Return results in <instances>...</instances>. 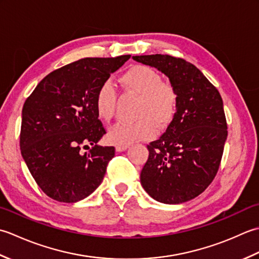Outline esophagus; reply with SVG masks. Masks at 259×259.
Listing matches in <instances>:
<instances>
[{"instance_id": "34e87169", "label": "esophagus", "mask_w": 259, "mask_h": 259, "mask_svg": "<svg viewBox=\"0 0 259 259\" xmlns=\"http://www.w3.org/2000/svg\"><path fill=\"white\" fill-rule=\"evenodd\" d=\"M129 148V145H117L115 146V150H117L118 152H121V151H124Z\"/></svg>"}]
</instances>
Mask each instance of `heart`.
I'll return each instance as SVG.
<instances>
[{
    "label": "heart",
    "mask_w": 259,
    "mask_h": 259,
    "mask_svg": "<svg viewBox=\"0 0 259 259\" xmlns=\"http://www.w3.org/2000/svg\"><path fill=\"white\" fill-rule=\"evenodd\" d=\"M120 82L126 90L140 97L137 118L134 122H118L109 130V139L117 145H130L148 140L159 129L167 128L172 122L178 110V92L175 88L162 82L161 75L147 65H134L121 75ZM117 91L110 81L99 88L96 95L98 117L110 122L115 112Z\"/></svg>",
    "instance_id": "heart-1"
}]
</instances>
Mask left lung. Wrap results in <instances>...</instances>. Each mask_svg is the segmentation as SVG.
Instances as JSON below:
<instances>
[{"label": "left lung", "instance_id": "1", "mask_svg": "<svg viewBox=\"0 0 259 259\" xmlns=\"http://www.w3.org/2000/svg\"><path fill=\"white\" fill-rule=\"evenodd\" d=\"M167 76L178 92V110L160 138L147 148L140 183L153 199L177 205L205 191L216 176L227 139L223 99L199 69L167 54L136 56Z\"/></svg>", "mask_w": 259, "mask_h": 259}]
</instances>
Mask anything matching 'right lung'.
<instances>
[{
	"label": "right lung",
	"instance_id": "right-lung-1",
	"mask_svg": "<svg viewBox=\"0 0 259 259\" xmlns=\"http://www.w3.org/2000/svg\"><path fill=\"white\" fill-rule=\"evenodd\" d=\"M130 56L84 58L49 73L22 109L20 148L38 187L54 200L76 202L102 183L114 147L98 146L106 134L96 95ZM93 148L89 153L82 149Z\"/></svg>",
	"mask_w": 259,
	"mask_h": 259
}]
</instances>
